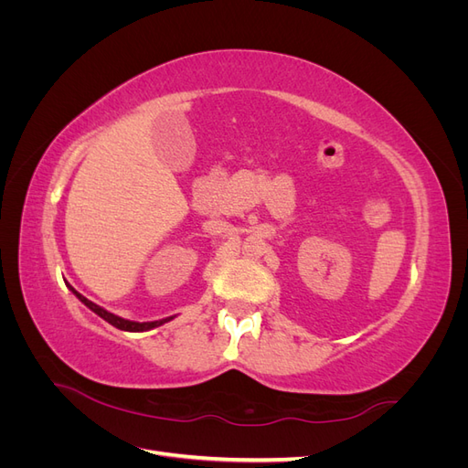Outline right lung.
<instances>
[{"mask_svg":"<svg viewBox=\"0 0 468 468\" xmlns=\"http://www.w3.org/2000/svg\"><path fill=\"white\" fill-rule=\"evenodd\" d=\"M76 292V291H74ZM76 296L78 299L86 304L88 308H91L95 314H99L101 316L103 320H107L109 324H112L115 325V328H119V330H124V332H144V330H152V328H158V325H162V324H165V322H169L172 318H164V320H154V322H133V320H124V318H121V316H115V314H111V313H107L105 308H101V306H97L95 303H91V301H88L86 296H81L80 292H76Z\"/></svg>","mask_w":468,"mask_h":468,"instance_id":"obj_1","label":"right lung"}]
</instances>
